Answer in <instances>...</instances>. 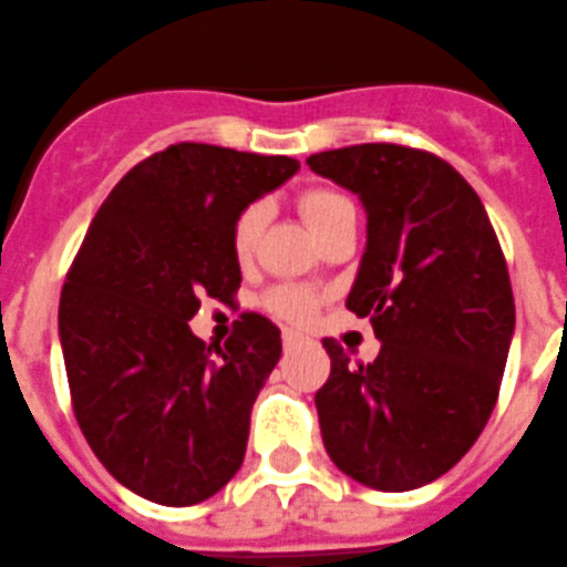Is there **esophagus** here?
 Segmentation results:
<instances>
[{"mask_svg":"<svg viewBox=\"0 0 567 567\" xmlns=\"http://www.w3.org/2000/svg\"><path fill=\"white\" fill-rule=\"evenodd\" d=\"M309 338L303 336V332H295V330H287L284 332V347H287V350H295V347H303V343H307Z\"/></svg>","mask_w":567,"mask_h":567,"instance_id":"34e87169","label":"esophagus"}]
</instances>
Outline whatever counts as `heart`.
I'll use <instances>...</instances> for the list:
<instances>
[{"label":"heart","instance_id":"1","mask_svg":"<svg viewBox=\"0 0 567 567\" xmlns=\"http://www.w3.org/2000/svg\"><path fill=\"white\" fill-rule=\"evenodd\" d=\"M298 209H301L303 220L316 235H323L336 224L338 217L350 215L352 200L343 197L336 188H307L298 197ZM260 231H264V206L260 203H251L246 206L235 220V229H231V249H235L237 260H249L255 255V246L260 240ZM272 309L278 316L289 318V321H309L312 312H316V298L303 289L284 287L278 292H272Z\"/></svg>","mask_w":567,"mask_h":567}]
</instances>
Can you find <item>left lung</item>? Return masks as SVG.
<instances>
[{"instance_id": "obj_1", "label": "left lung", "mask_w": 567, "mask_h": 567, "mask_svg": "<svg viewBox=\"0 0 567 567\" xmlns=\"http://www.w3.org/2000/svg\"><path fill=\"white\" fill-rule=\"evenodd\" d=\"M307 163L364 203L367 249L347 309L381 341L379 358L355 367L323 341V447L375 491L430 485L473 447L499 399L516 327L499 237L471 183L422 148L364 143Z\"/></svg>"}]
</instances>
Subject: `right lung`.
<instances>
[{
	"label": "right lung",
	"instance_id": "right-lung-1",
	"mask_svg": "<svg viewBox=\"0 0 567 567\" xmlns=\"http://www.w3.org/2000/svg\"><path fill=\"white\" fill-rule=\"evenodd\" d=\"M298 168L280 154L168 145L111 188L68 269L60 341L76 424L143 499L197 505L244 464L280 330L244 312L224 347H206L188 321L203 295L231 303L237 215Z\"/></svg>",
	"mask_w": 567,
	"mask_h": 567
}]
</instances>
